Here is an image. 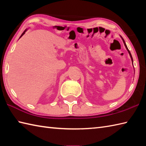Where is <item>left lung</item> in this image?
Instances as JSON below:
<instances>
[{
	"label": "left lung",
	"instance_id": "obj_1",
	"mask_svg": "<svg viewBox=\"0 0 146 146\" xmlns=\"http://www.w3.org/2000/svg\"><path fill=\"white\" fill-rule=\"evenodd\" d=\"M121 38H122V40H123V42H124V45H125V48H126V49L127 50V51H128V52H129V55H130V56H131V59H132V62H133V59H132V56H131V52H130V51L129 50V49H128V48H127V46H126V44H125V41H124V38H123L122 37H121Z\"/></svg>",
	"mask_w": 146,
	"mask_h": 146
}]
</instances>
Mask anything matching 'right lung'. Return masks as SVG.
Wrapping results in <instances>:
<instances>
[{"mask_svg":"<svg viewBox=\"0 0 146 146\" xmlns=\"http://www.w3.org/2000/svg\"><path fill=\"white\" fill-rule=\"evenodd\" d=\"M26 31H27V29H25V30L24 31V32H23V33H22V35H21V37H20V38H21V37L22 36V35H24V34H25V32H26Z\"/></svg>","mask_w":146,"mask_h":146,"instance_id":"obj_1","label":"right lung"}]
</instances>
